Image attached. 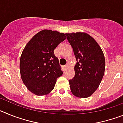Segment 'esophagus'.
<instances>
[{
  "instance_id": "esophagus-1",
  "label": "esophagus",
  "mask_w": 123,
  "mask_h": 123,
  "mask_svg": "<svg viewBox=\"0 0 123 123\" xmlns=\"http://www.w3.org/2000/svg\"><path fill=\"white\" fill-rule=\"evenodd\" d=\"M68 64H67V65H63V68L64 69H67V68H68Z\"/></svg>"
}]
</instances>
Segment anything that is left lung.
Listing matches in <instances>:
<instances>
[{"label": "left lung", "instance_id": "1", "mask_svg": "<svg viewBox=\"0 0 123 123\" xmlns=\"http://www.w3.org/2000/svg\"><path fill=\"white\" fill-rule=\"evenodd\" d=\"M77 60L75 75L69 79L74 95L87 98L98 87L105 72L104 53L94 39L84 32L66 34Z\"/></svg>", "mask_w": 123, "mask_h": 123}]
</instances>
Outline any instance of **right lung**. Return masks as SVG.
Masks as SVG:
<instances>
[{"label":"right lung","mask_w":123,"mask_h":123,"mask_svg":"<svg viewBox=\"0 0 123 123\" xmlns=\"http://www.w3.org/2000/svg\"><path fill=\"white\" fill-rule=\"evenodd\" d=\"M66 38L63 33L45 29L36 34L25 46L19 69L23 82L33 94L44 95L50 93L56 79L62 75L54 50Z\"/></svg>","instance_id":"1"}]
</instances>
